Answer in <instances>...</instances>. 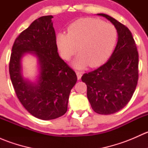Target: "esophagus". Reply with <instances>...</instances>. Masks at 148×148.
Here are the masks:
<instances>
[{
	"mask_svg": "<svg viewBox=\"0 0 148 148\" xmlns=\"http://www.w3.org/2000/svg\"><path fill=\"white\" fill-rule=\"evenodd\" d=\"M77 72V78H78V79H80L82 77V76L83 74V72L81 71H76Z\"/></svg>",
	"mask_w": 148,
	"mask_h": 148,
	"instance_id": "esophagus-1",
	"label": "esophagus"
}]
</instances>
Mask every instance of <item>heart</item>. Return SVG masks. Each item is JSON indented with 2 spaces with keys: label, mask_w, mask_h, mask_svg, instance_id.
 Instances as JSON below:
<instances>
[{
  "label": "heart",
  "mask_w": 148,
  "mask_h": 148,
  "mask_svg": "<svg viewBox=\"0 0 148 148\" xmlns=\"http://www.w3.org/2000/svg\"><path fill=\"white\" fill-rule=\"evenodd\" d=\"M117 38V30L112 24L87 18L71 23L68 34H58L56 44L66 60L71 59L78 51L80 53L74 66L81 69L87 64L95 67L104 63L111 55Z\"/></svg>",
  "instance_id": "heart-1"
}]
</instances>
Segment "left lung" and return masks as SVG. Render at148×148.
Here are the masks:
<instances>
[{
  "mask_svg": "<svg viewBox=\"0 0 148 148\" xmlns=\"http://www.w3.org/2000/svg\"><path fill=\"white\" fill-rule=\"evenodd\" d=\"M98 15L114 24L118 41L110 59L97 69L84 74L82 80L87 86L92 110L106 115L120 111L132 98L138 81L139 55L127 27L108 15Z\"/></svg>",
  "mask_w": 148,
  "mask_h": 148,
  "instance_id": "obj_1",
  "label": "left lung"
}]
</instances>
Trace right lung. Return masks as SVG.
<instances>
[{"instance_id": "right-lung-1", "label": "right lung", "mask_w": 148, "mask_h": 148, "mask_svg": "<svg viewBox=\"0 0 148 148\" xmlns=\"http://www.w3.org/2000/svg\"><path fill=\"white\" fill-rule=\"evenodd\" d=\"M52 18L41 16L21 33L13 43L9 62L10 79L19 101L30 114L44 120L66 112L70 92L77 81L75 71L59 56ZM30 51L38 56L41 67L36 85L25 81L20 72L22 56Z\"/></svg>"}]
</instances>
